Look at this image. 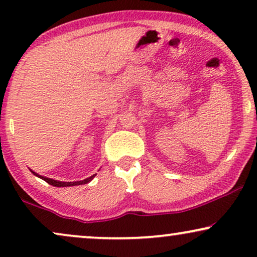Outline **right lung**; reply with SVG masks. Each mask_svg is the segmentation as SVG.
Wrapping results in <instances>:
<instances>
[{"mask_svg":"<svg viewBox=\"0 0 257 257\" xmlns=\"http://www.w3.org/2000/svg\"><path fill=\"white\" fill-rule=\"evenodd\" d=\"M31 171V170H30ZM31 173H34L35 175H36V177H38V178H41L42 180H44V181H47L49 185H52V186H55V187H68V186H77V185H84V184H87V182H90L91 180H92V179L96 177V174H93V175H91L90 178H86V179H84V180H80V181H73V182H64V181H58V180H54V179H50V178H45V177H43V175H40V174H37V173H35L34 171H31Z\"/></svg>","mask_w":257,"mask_h":257,"instance_id":"add662e5","label":"right lung"}]
</instances>
